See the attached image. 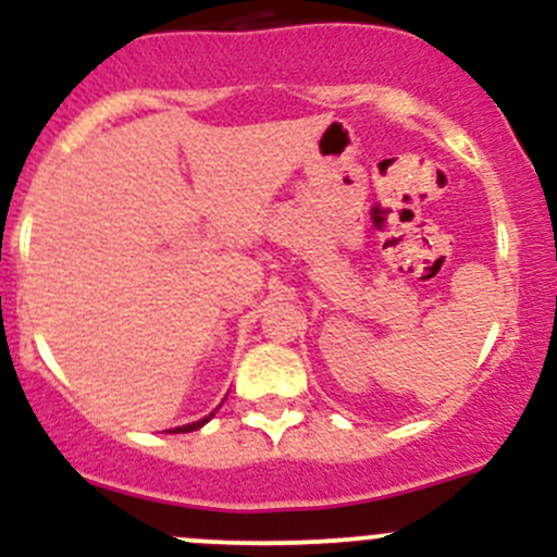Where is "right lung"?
Wrapping results in <instances>:
<instances>
[{
  "label": "right lung",
  "instance_id": "right-lung-1",
  "mask_svg": "<svg viewBox=\"0 0 557 557\" xmlns=\"http://www.w3.org/2000/svg\"><path fill=\"white\" fill-rule=\"evenodd\" d=\"M212 414H215V412H212ZM212 414H207V418H201V420H199V423H188V425H180V429H174V431H177V434H188V431H196V429H201V425H205V423H207V420H210V418H212Z\"/></svg>",
  "mask_w": 557,
  "mask_h": 557
}]
</instances>
